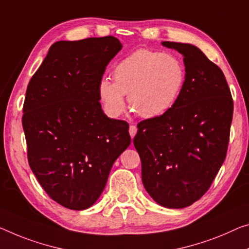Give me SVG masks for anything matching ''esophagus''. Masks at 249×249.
Segmentation results:
<instances>
[{
    "instance_id": "esophagus-1",
    "label": "esophagus",
    "mask_w": 249,
    "mask_h": 249,
    "mask_svg": "<svg viewBox=\"0 0 249 249\" xmlns=\"http://www.w3.org/2000/svg\"><path fill=\"white\" fill-rule=\"evenodd\" d=\"M137 127H136V125H130V128H129V133H130V137H131V138H133V137H135L136 136V133H137Z\"/></svg>"
}]
</instances>
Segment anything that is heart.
I'll return each instance as SVG.
<instances>
[{"mask_svg":"<svg viewBox=\"0 0 249 249\" xmlns=\"http://www.w3.org/2000/svg\"><path fill=\"white\" fill-rule=\"evenodd\" d=\"M114 82L103 78L98 91L108 114L117 118L124 110V94L138 116L151 119L173 108L186 80L185 67L174 54L140 49L113 69Z\"/></svg>","mask_w":249,"mask_h":249,"instance_id":"obj_1","label":"heart"}]
</instances>
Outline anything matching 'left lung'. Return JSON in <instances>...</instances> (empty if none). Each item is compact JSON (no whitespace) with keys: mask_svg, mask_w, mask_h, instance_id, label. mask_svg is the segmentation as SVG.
I'll list each match as a JSON object with an SVG mask.
<instances>
[{"mask_svg":"<svg viewBox=\"0 0 249 249\" xmlns=\"http://www.w3.org/2000/svg\"><path fill=\"white\" fill-rule=\"evenodd\" d=\"M183 56L180 97L162 116L138 124L133 144L147 193L166 208H185L204 196L226 158L232 99L223 71L189 43L161 42Z\"/></svg>","mask_w":249,"mask_h":249,"instance_id":"obj_1","label":"left lung"}]
</instances>
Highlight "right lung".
Here are the masks:
<instances>
[{"label": "right lung", "mask_w": 249, "mask_h": 249, "mask_svg": "<svg viewBox=\"0 0 249 249\" xmlns=\"http://www.w3.org/2000/svg\"><path fill=\"white\" fill-rule=\"evenodd\" d=\"M121 49L114 36L55 42L26 89L29 164L45 193L66 208L91 207L131 142L127 122L107 117L99 102V82Z\"/></svg>", "instance_id": "right-lung-1"}]
</instances>
